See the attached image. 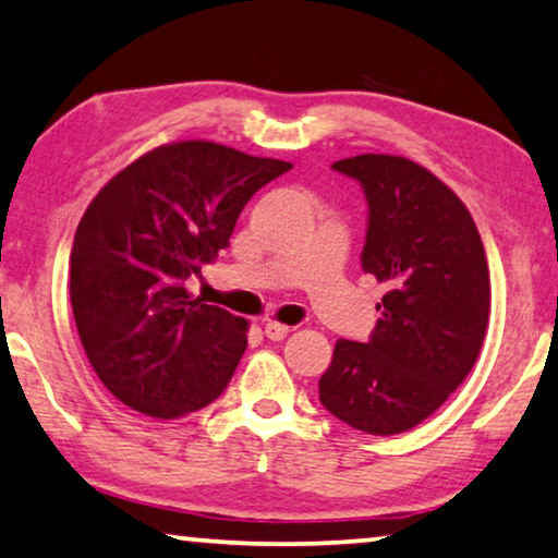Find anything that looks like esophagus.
<instances>
[{"label": "esophagus", "instance_id": "34e87169", "mask_svg": "<svg viewBox=\"0 0 558 558\" xmlns=\"http://www.w3.org/2000/svg\"><path fill=\"white\" fill-rule=\"evenodd\" d=\"M288 332H290V327H288V325L276 323V320H268V323H265V335H268L270 340H282V338H286Z\"/></svg>", "mask_w": 558, "mask_h": 558}]
</instances>
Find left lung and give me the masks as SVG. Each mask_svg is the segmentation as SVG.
Returning a JSON list of instances; mask_svg holds the SVG:
<instances>
[{"mask_svg": "<svg viewBox=\"0 0 558 558\" xmlns=\"http://www.w3.org/2000/svg\"><path fill=\"white\" fill-rule=\"evenodd\" d=\"M367 198L362 270L385 282L367 342L338 340L320 402L367 435H400L439 410L480 355L489 268L470 210L435 173L402 156L332 163Z\"/></svg>", "mask_w": 558, "mask_h": 558, "instance_id": "left-lung-1", "label": "left lung"}]
</instances>
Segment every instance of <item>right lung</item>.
I'll use <instances>...</instances> for the list:
<instances>
[{"mask_svg":"<svg viewBox=\"0 0 558 558\" xmlns=\"http://www.w3.org/2000/svg\"><path fill=\"white\" fill-rule=\"evenodd\" d=\"M290 168L214 141H179L136 158L88 203L69 293L86 357L117 400L175 420L226 390L247 323L193 300L185 280L228 247L253 193Z\"/></svg>","mask_w":558,"mask_h":558,"instance_id":"1","label":"right lung"}]
</instances>
